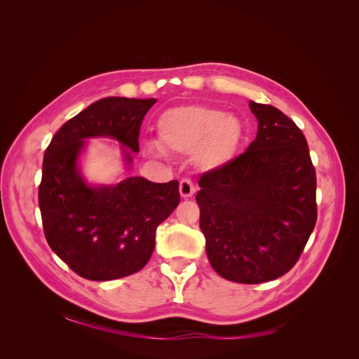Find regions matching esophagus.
Returning <instances> with one entry per match:
<instances>
[{
    "instance_id": "1",
    "label": "esophagus",
    "mask_w": 359,
    "mask_h": 359,
    "mask_svg": "<svg viewBox=\"0 0 359 359\" xmlns=\"http://www.w3.org/2000/svg\"><path fill=\"white\" fill-rule=\"evenodd\" d=\"M194 190H196V189H194V184H193L191 180L186 178V180H182L180 182V194H181V198H184V199L191 198Z\"/></svg>"
}]
</instances>
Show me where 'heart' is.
Masks as SVG:
<instances>
[{
  "label": "heart",
  "mask_w": 359,
  "mask_h": 359,
  "mask_svg": "<svg viewBox=\"0 0 359 359\" xmlns=\"http://www.w3.org/2000/svg\"><path fill=\"white\" fill-rule=\"evenodd\" d=\"M156 154H191L193 165L202 172L224 168L235 158L244 137L241 119L219 107L184 104L163 112L157 119Z\"/></svg>",
  "instance_id": "heart-1"
}]
</instances>
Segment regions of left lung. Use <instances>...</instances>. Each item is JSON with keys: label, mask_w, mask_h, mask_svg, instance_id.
<instances>
[{"label": "left lung", "mask_w": 359, "mask_h": 359, "mask_svg": "<svg viewBox=\"0 0 359 359\" xmlns=\"http://www.w3.org/2000/svg\"><path fill=\"white\" fill-rule=\"evenodd\" d=\"M257 135L245 153L199 180L196 202L206 256L235 283L278 278L314 229L316 172L307 140L277 107L250 102Z\"/></svg>", "instance_id": "1"}]
</instances>
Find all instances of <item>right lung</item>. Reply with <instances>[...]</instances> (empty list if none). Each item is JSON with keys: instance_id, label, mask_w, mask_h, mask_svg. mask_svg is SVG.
I'll list each match as a JSON object with an SVG mask.
<instances>
[{"instance_id": "1", "label": "right lung", "mask_w": 359, "mask_h": 359, "mask_svg": "<svg viewBox=\"0 0 359 359\" xmlns=\"http://www.w3.org/2000/svg\"><path fill=\"white\" fill-rule=\"evenodd\" d=\"M157 100L106 97L73 116L52 137L43 157L39 206L46 241L76 274L94 281L142 269L156 245L157 226L180 203L178 181L126 177L91 184L81 156L91 137L116 140L126 169L139 153V130Z\"/></svg>"}]
</instances>
